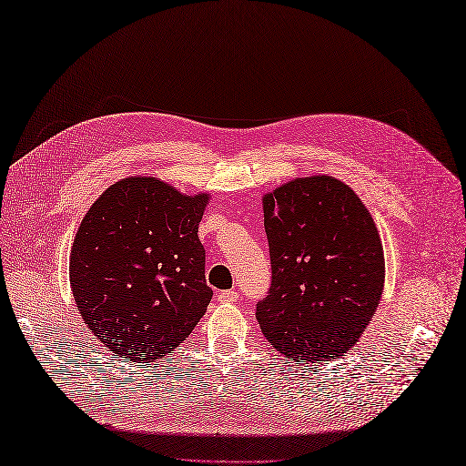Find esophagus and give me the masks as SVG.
<instances>
[{
  "label": "esophagus",
  "instance_id": "obj_1",
  "mask_svg": "<svg viewBox=\"0 0 466 466\" xmlns=\"http://www.w3.org/2000/svg\"><path fill=\"white\" fill-rule=\"evenodd\" d=\"M237 299H238V293L233 291V289L218 293V301H221V303H233V301H237Z\"/></svg>",
  "mask_w": 466,
  "mask_h": 466
}]
</instances>
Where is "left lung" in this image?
<instances>
[{
	"mask_svg": "<svg viewBox=\"0 0 466 466\" xmlns=\"http://www.w3.org/2000/svg\"><path fill=\"white\" fill-rule=\"evenodd\" d=\"M272 284L257 303L264 336L291 361H324L358 342L385 284L373 218L344 182L295 178L264 196Z\"/></svg>",
	"mask_w": 466,
	"mask_h": 466,
	"instance_id": "8db88e82",
	"label": "left lung"
}]
</instances>
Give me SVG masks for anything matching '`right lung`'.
Listing matches in <instances>:
<instances>
[{
	"instance_id": "right-lung-1",
	"label": "right lung",
	"mask_w": 466,
	"mask_h": 466,
	"mask_svg": "<svg viewBox=\"0 0 466 466\" xmlns=\"http://www.w3.org/2000/svg\"><path fill=\"white\" fill-rule=\"evenodd\" d=\"M206 202L208 194L132 177L83 218L69 281L83 320L120 358L147 363L171 354L204 317L214 295L198 238Z\"/></svg>"
}]
</instances>
